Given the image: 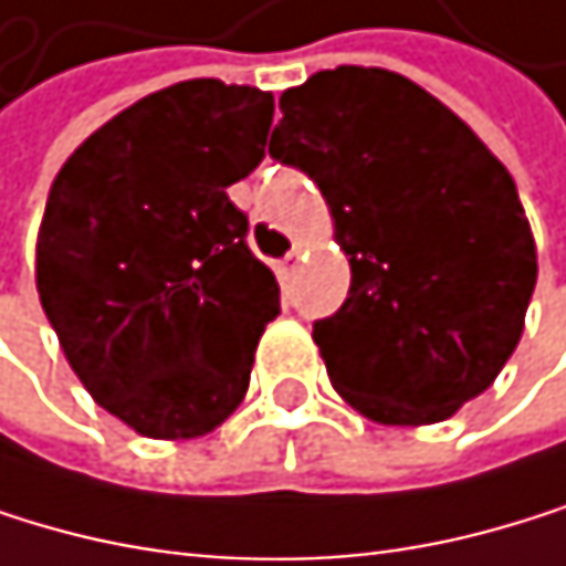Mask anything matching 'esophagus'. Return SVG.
<instances>
[{
    "label": "esophagus",
    "mask_w": 566,
    "mask_h": 566,
    "mask_svg": "<svg viewBox=\"0 0 566 566\" xmlns=\"http://www.w3.org/2000/svg\"><path fill=\"white\" fill-rule=\"evenodd\" d=\"M296 262H300V249H290V252L276 262V270H280L283 280H290V276L296 273Z\"/></svg>",
    "instance_id": "esophagus-1"
}]
</instances>
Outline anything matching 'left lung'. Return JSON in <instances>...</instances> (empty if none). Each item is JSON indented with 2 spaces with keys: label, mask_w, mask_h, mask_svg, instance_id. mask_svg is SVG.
<instances>
[{
  "label": "left lung",
  "mask_w": 566,
  "mask_h": 566,
  "mask_svg": "<svg viewBox=\"0 0 566 566\" xmlns=\"http://www.w3.org/2000/svg\"><path fill=\"white\" fill-rule=\"evenodd\" d=\"M280 112L270 156L321 187L352 266L342 311L314 324L331 386L386 427L454 417L523 338L536 242L516 184L396 71H317Z\"/></svg>",
  "instance_id": "left-lung-1"
}]
</instances>
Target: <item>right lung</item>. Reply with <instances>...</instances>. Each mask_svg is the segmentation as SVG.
<instances>
[{"mask_svg": "<svg viewBox=\"0 0 566 566\" xmlns=\"http://www.w3.org/2000/svg\"><path fill=\"white\" fill-rule=\"evenodd\" d=\"M270 126V92L180 81L108 118L50 187L43 314L92 399L143 437H205L245 399L280 283L228 187L262 164Z\"/></svg>", "mask_w": 566, "mask_h": 566, "instance_id": "obj_1", "label": "right lung"}]
</instances>
